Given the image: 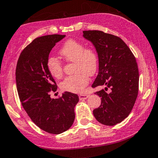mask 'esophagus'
<instances>
[{
    "instance_id": "34e87169",
    "label": "esophagus",
    "mask_w": 158,
    "mask_h": 158,
    "mask_svg": "<svg viewBox=\"0 0 158 158\" xmlns=\"http://www.w3.org/2000/svg\"><path fill=\"white\" fill-rule=\"evenodd\" d=\"M88 97H89V94H80L79 96V98L80 100H83V99H88Z\"/></svg>"
}]
</instances>
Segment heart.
<instances>
[{"label":"heart","instance_id":"heart-1","mask_svg":"<svg viewBox=\"0 0 158 158\" xmlns=\"http://www.w3.org/2000/svg\"><path fill=\"white\" fill-rule=\"evenodd\" d=\"M59 53L70 62H73L74 75L67 77L61 82L64 91L81 93L89 82L90 76L95 73L98 66V56L94 49L85 48L80 41L70 39L64 43ZM47 66L52 77L60 79L63 75L61 63L55 58H50Z\"/></svg>","mask_w":158,"mask_h":158}]
</instances>
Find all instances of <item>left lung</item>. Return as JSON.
<instances>
[{
	"mask_svg": "<svg viewBox=\"0 0 158 158\" xmlns=\"http://www.w3.org/2000/svg\"><path fill=\"white\" fill-rule=\"evenodd\" d=\"M83 37L91 41L99 58V73L92 88L106 85V90L96 94L101 105L93 114L99 123L114 126L131 113L138 94L139 71L136 59L122 39L99 30L83 31ZM109 87L112 91L107 93Z\"/></svg>",
	"mask_w": 158,
	"mask_h": 158,
	"instance_id": "left-lung-1",
	"label": "left lung"
}]
</instances>
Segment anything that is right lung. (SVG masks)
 I'll return each mask as SVG.
<instances>
[{"instance_id": "add662e5", "label": "right lung", "mask_w": 158, "mask_h": 158, "mask_svg": "<svg viewBox=\"0 0 158 158\" xmlns=\"http://www.w3.org/2000/svg\"><path fill=\"white\" fill-rule=\"evenodd\" d=\"M64 37L54 34L36 38L21 52L15 70L18 94L25 111L41 129L54 135L71 127L79 102L77 94L67 91L58 99L50 97L57 85L47 63L52 48Z\"/></svg>"}]
</instances>
